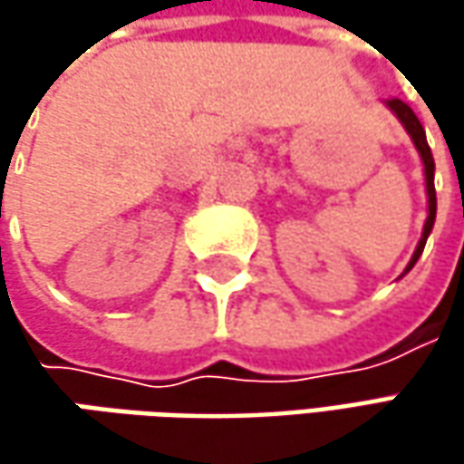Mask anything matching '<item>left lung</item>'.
Instances as JSON below:
<instances>
[{
  "label": "left lung",
  "mask_w": 464,
  "mask_h": 464,
  "mask_svg": "<svg viewBox=\"0 0 464 464\" xmlns=\"http://www.w3.org/2000/svg\"><path fill=\"white\" fill-rule=\"evenodd\" d=\"M384 105L395 113V116L401 118V123L405 126V131L411 134L413 139V144H416V150H419L420 160H423V175H426V196H429V217H426V224H423V235H420L419 247H416V253H413V258L408 263V268H405V274L416 266V260L420 258V253H423V247H426V240H429V235H431V227H434V219H437V190H434V157H431V147H429V141H426V131H423V126H420V121L416 118V113L402 102V100L392 98V100H384Z\"/></svg>",
  "instance_id": "1"
}]
</instances>
